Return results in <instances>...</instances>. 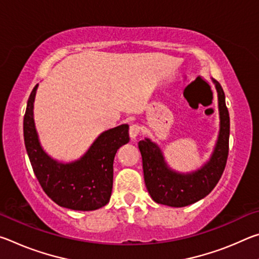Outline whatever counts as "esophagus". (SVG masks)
Instances as JSON below:
<instances>
[{"label": "esophagus", "mask_w": 259, "mask_h": 259, "mask_svg": "<svg viewBox=\"0 0 259 259\" xmlns=\"http://www.w3.org/2000/svg\"><path fill=\"white\" fill-rule=\"evenodd\" d=\"M140 134H142V126H140L138 123H134L130 125L129 135L131 139H136V137H138Z\"/></svg>", "instance_id": "obj_1"}]
</instances>
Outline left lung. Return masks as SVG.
Here are the masks:
<instances>
[{
	"instance_id": "8db88e82",
	"label": "left lung",
	"mask_w": 259,
	"mask_h": 259,
	"mask_svg": "<svg viewBox=\"0 0 259 259\" xmlns=\"http://www.w3.org/2000/svg\"><path fill=\"white\" fill-rule=\"evenodd\" d=\"M214 83L218 91L221 133L211 159L203 168L191 175L176 174L166 168L159 147L150 139L138 143L145 185L156 203L170 207H185L195 203L213 190L224 172L229 156L230 114L225 104L224 90L219 82Z\"/></svg>"
}]
</instances>
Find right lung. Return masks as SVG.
<instances>
[{"label":"right lung","instance_id":"add662e5","mask_svg":"<svg viewBox=\"0 0 259 259\" xmlns=\"http://www.w3.org/2000/svg\"><path fill=\"white\" fill-rule=\"evenodd\" d=\"M37 84L30 93L24 116V140L33 171L43 191L60 207L96 210L106 205L113 187V162L119 148L129 142V125L122 124L99 136L81 160L58 163L40 146L33 119Z\"/></svg>","mask_w":259,"mask_h":259}]
</instances>
